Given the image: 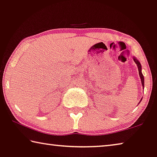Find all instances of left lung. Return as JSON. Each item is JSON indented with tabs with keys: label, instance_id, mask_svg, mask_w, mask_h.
<instances>
[{
	"label": "left lung",
	"instance_id": "left-lung-1",
	"mask_svg": "<svg viewBox=\"0 0 157 157\" xmlns=\"http://www.w3.org/2000/svg\"><path fill=\"white\" fill-rule=\"evenodd\" d=\"M133 59H134V61L135 62V63L137 65V68H138V71H139V75H140V79H141V81H142V86H143L144 88V76L143 75L142 73V67H141V65H140V63L136 59V58H133Z\"/></svg>",
	"mask_w": 157,
	"mask_h": 157
}]
</instances>
